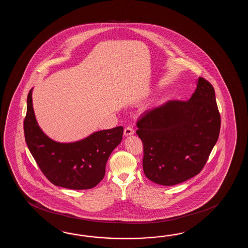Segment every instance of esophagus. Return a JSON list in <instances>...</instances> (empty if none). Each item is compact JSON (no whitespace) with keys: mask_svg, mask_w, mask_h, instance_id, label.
Wrapping results in <instances>:
<instances>
[{"mask_svg":"<svg viewBox=\"0 0 248 248\" xmlns=\"http://www.w3.org/2000/svg\"><path fill=\"white\" fill-rule=\"evenodd\" d=\"M132 135H134V129L132 128L131 126H127L124 129V136L125 137H129Z\"/></svg>","mask_w":248,"mask_h":248,"instance_id":"34e87169","label":"esophagus"}]
</instances>
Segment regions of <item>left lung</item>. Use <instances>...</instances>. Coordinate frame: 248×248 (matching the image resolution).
<instances>
[{
    "label": "left lung",
    "mask_w": 248,
    "mask_h": 248,
    "mask_svg": "<svg viewBox=\"0 0 248 248\" xmlns=\"http://www.w3.org/2000/svg\"><path fill=\"white\" fill-rule=\"evenodd\" d=\"M148 179L171 186L199 174L219 137L221 117L213 86L200 77L188 101L170 100L144 111L137 123Z\"/></svg>",
    "instance_id": "left-lung-1"
}]
</instances>
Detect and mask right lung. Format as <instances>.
Wrapping results in <instances>:
<instances>
[{"instance_id": "add662e5", "label": "right lung", "mask_w": 248, "mask_h": 248, "mask_svg": "<svg viewBox=\"0 0 248 248\" xmlns=\"http://www.w3.org/2000/svg\"><path fill=\"white\" fill-rule=\"evenodd\" d=\"M32 90L27 95L24 132L27 146L42 173L56 186L72 190L94 188L106 174V162L121 143L123 126L94 132L73 142H56L38 125Z\"/></svg>"}]
</instances>
